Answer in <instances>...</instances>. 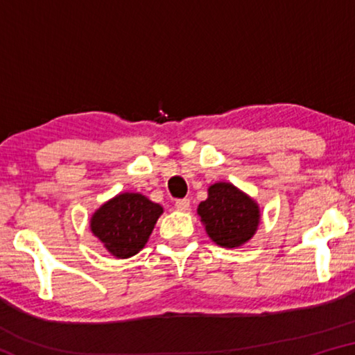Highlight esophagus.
Instances as JSON below:
<instances>
[{"mask_svg": "<svg viewBox=\"0 0 355 355\" xmlns=\"http://www.w3.org/2000/svg\"><path fill=\"white\" fill-rule=\"evenodd\" d=\"M175 207L180 211H186V209H189V200L188 199H178L175 202Z\"/></svg>", "mask_w": 355, "mask_h": 355, "instance_id": "34e87169", "label": "esophagus"}]
</instances>
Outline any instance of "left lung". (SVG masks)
<instances>
[{"label":"left lung","mask_w":355,"mask_h":355,"mask_svg":"<svg viewBox=\"0 0 355 355\" xmlns=\"http://www.w3.org/2000/svg\"><path fill=\"white\" fill-rule=\"evenodd\" d=\"M197 214L208 236L220 248H239L255 235L260 208L232 183L219 182L208 188V199L200 202Z\"/></svg>","instance_id":"1"}]
</instances>
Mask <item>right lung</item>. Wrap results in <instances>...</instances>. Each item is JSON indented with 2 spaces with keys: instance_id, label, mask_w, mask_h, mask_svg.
I'll return each mask as SVG.
<instances>
[{
  "instance_id": "obj_1",
  "label": "right lung",
  "mask_w": 355,
  "mask_h": 355,
  "mask_svg": "<svg viewBox=\"0 0 355 355\" xmlns=\"http://www.w3.org/2000/svg\"><path fill=\"white\" fill-rule=\"evenodd\" d=\"M163 207L139 192H123L103 203L91 218V230L111 255H136L152 235Z\"/></svg>"
}]
</instances>
